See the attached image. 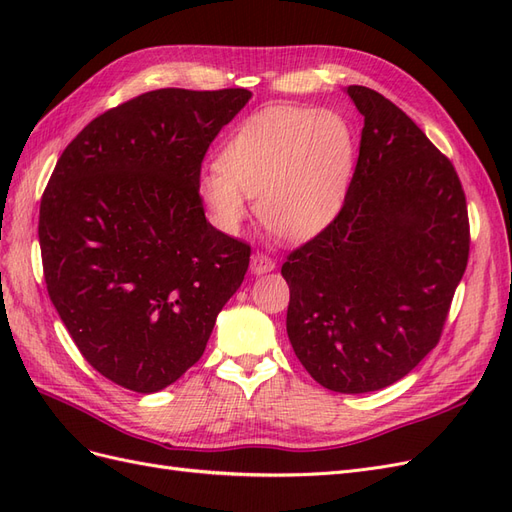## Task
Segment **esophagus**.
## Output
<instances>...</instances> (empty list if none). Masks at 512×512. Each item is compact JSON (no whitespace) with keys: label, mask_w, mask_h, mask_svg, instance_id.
<instances>
[{"label":"esophagus","mask_w":512,"mask_h":512,"mask_svg":"<svg viewBox=\"0 0 512 512\" xmlns=\"http://www.w3.org/2000/svg\"><path fill=\"white\" fill-rule=\"evenodd\" d=\"M273 269H275V260H273L271 256L262 254V252H256V254L252 256V260H250V271H252L254 275L271 273Z\"/></svg>","instance_id":"obj_1"}]
</instances>
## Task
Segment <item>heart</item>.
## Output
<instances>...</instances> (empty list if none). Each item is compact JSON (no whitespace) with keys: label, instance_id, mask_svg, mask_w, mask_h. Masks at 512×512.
I'll return each mask as SVG.
<instances>
[{"label":"heart","instance_id":"1","mask_svg":"<svg viewBox=\"0 0 512 512\" xmlns=\"http://www.w3.org/2000/svg\"><path fill=\"white\" fill-rule=\"evenodd\" d=\"M356 156L354 130L335 111L273 106L247 117L200 175L215 224L237 232L258 198V218L284 241H307L344 205Z\"/></svg>","mask_w":512,"mask_h":512}]
</instances>
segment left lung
I'll list each match as a JSON object with an SVG mask.
<instances>
[{
    "instance_id": "8db88e82",
    "label": "left lung",
    "mask_w": 512,
    "mask_h": 512,
    "mask_svg": "<svg viewBox=\"0 0 512 512\" xmlns=\"http://www.w3.org/2000/svg\"><path fill=\"white\" fill-rule=\"evenodd\" d=\"M363 115L344 207L282 265L294 354L335 393L401 380L436 348L468 265L466 194L455 168L378 91L350 85Z\"/></svg>"
}]
</instances>
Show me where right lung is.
Wrapping results in <instances>:
<instances>
[{
    "instance_id": "1",
    "label": "right lung",
    "mask_w": 512,
    "mask_h": 512,
    "mask_svg": "<svg viewBox=\"0 0 512 512\" xmlns=\"http://www.w3.org/2000/svg\"><path fill=\"white\" fill-rule=\"evenodd\" d=\"M252 91L156 89L64 149L40 203L44 282L85 361L158 393L205 352L250 245L213 228L200 164Z\"/></svg>"
}]
</instances>
